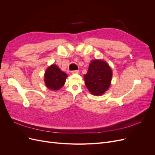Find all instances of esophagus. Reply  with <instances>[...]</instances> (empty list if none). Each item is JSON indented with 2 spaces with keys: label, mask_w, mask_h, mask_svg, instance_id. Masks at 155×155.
<instances>
[{
  "label": "esophagus",
  "mask_w": 155,
  "mask_h": 155,
  "mask_svg": "<svg viewBox=\"0 0 155 155\" xmlns=\"http://www.w3.org/2000/svg\"><path fill=\"white\" fill-rule=\"evenodd\" d=\"M72 74H79V70H72L71 71Z\"/></svg>",
  "instance_id": "obj_1"
}]
</instances>
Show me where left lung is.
<instances>
[{"mask_svg": "<svg viewBox=\"0 0 155 155\" xmlns=\"http://www.w3.org/2000/svg\"><path fill=\"white\" fill-rule=\"evenodd\" d=\"M112 75L111 68L105 61L93 60L84 75L85 85L93 95H102L110 87Z\"/></svg>", "mask_w": 155, "mask_h": 155, "instance_id": "left-lung-1", "label": "left lung"}]
</instances>
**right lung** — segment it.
I'll use <instances>...</instances> for the list:
<instances>
[{
  "label": "right lung",
  "mask_w": 155,
  "mask_h": 155,
  "mask_svg": "<svg viewBox=\"0 0 155 155\" xmlns=\"http://www.w3.org/2000/svg\"><path fill=\"white\" fill-rule=\"evenodd\" d=\"M67 78L66 73L62 72L57 65L52 64L46 70L45 82L49 89L57 91L64 85Z\"/></svg>",
  "instance_id": "right-lung-1"
}]
</instances>
